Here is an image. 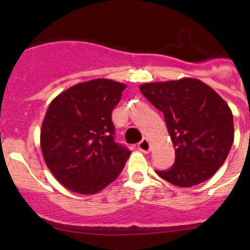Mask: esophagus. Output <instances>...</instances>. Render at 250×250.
<instances>
[{
    "mask_svg": "<svg viewBox=\"0 0 250 250\" xmlns=\"http://www.w3.org/2000/svg\"><path fill=\"white\" fill-rule=\"evenodd\" d=\"M138 147H139V150L141 151V152L148 153V152H150V150H151L150 141L146 139V138H144V139L141 140L139 144H138Z\"/></svg>",
    "mask_w": 250,
    "mask_h": 250,
    "instance_id": "esophagus-1",
    "label": "esophagus"
}]
</instances>
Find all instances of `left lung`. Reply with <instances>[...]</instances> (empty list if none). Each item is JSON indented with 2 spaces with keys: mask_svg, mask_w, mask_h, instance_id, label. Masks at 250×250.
Listing matches in <instances>:
<instances>
[{
  "mask_svg": "<svg viewBox=\"0 0 250 250\" xmlns=\"http://www.w3.org/2000/svg\"><path fill=\"white\" fill-rule=\"evenodd\" d=\"M144 97L165 115L175 162L156 172L173 185L208 180L225 162L233 143V116L225 100L196 78L144 83Z\"/></svg>",
  "mask_w": 250,
  "mask_h": 250,
  "instance_id": "1",
  "label": "left lung"
}]
</instances>
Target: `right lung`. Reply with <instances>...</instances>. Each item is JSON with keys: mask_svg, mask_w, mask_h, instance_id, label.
Here are the masks:
<instances>
[{"mask_svg": "<svg viewBox=\"0 0 250 250\" xmlns=\"http://www.w3.org/2000/svg\"><path fill=\"white\" fill-rule=\"evenodd\" d=\"M127 85L106 78L87 81L60 93L48 106L41 150L58 181L81 195L112 183L130 151L115 143L111 113Z\"/></svg>", "mask_w": 250, "mask_h": 250, "instance_id": "obj_1", "label": "right lung"}]
</instances>
